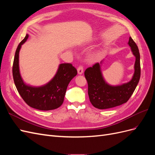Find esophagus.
Instances as JSON below:
<instances>
[{"instance_id":"1","label":"esophagus","mask_w":155,"mask_h":155,"mask_svg":"<svg viewBox=\"0 0 155 155\" xmlns=\"http://www.w3.org/2000/svg\"><path fill=\"white\" fill-rule=\"evenodd\" d=\"M78 74H82L83 73V67L81 65L78 68Z\"/></svg>"}]
</instances>
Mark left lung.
<instances>
[{
    "instance_id": "obj_1",
    "label": "left lung",
    "mask_w": 155,
    "mask_h": 155,
    "mask_svg": "<svg viewBox=\"0 0 155 155\" xmlns=\"http://www.w3.org/2000/svg\"><path fill=\"white\" fill-rule=\"evenodd\" d=\"M135 56L134 72L131 80L121 85L112 86L103 77L101 63L87 68L85 76L88 83V94L92 105L99 109H107L122 105L127 101L137 87L140 78V55L138 46L130 37L128 42Z\"/></svg>"
}]
</instances>
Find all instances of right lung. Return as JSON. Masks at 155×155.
<instances>
[{
    "mask_svg": "<svg viewBox=\"0 0 155 155\" xmlns=\"http://www.w3.org/2000/svg\"><path fill=\"white\" fill-rule=\"evenodd\" d=\"M28 38V35L26 34L15 51L12 68L15 87L23 100L30 107L41 110L58 109L63 104L67 87L70 81L77 75V70L70 63L60 64L55 76L46 85L41 87L26 85L20 74L18 57L21 46Z\"/></svg>",
    "mask_w": 155,
    "mask_h": 155,
    "instance_id": "right-lung-1",
    "label": "right lung"
}]
</instances>
